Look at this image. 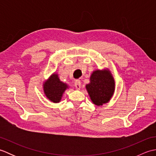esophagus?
Segmentation results:
<instances>
[{
    "label": "esophagus",
    "mask_w": 156,
    "mask_h": 156,
    "mask_svg": "<svg viewBox=\"0 0 156 156\" xmlns=\"http://www.w3.org/2000/svg\"><path fill=\"white\" fill-rule=\"evenodd\" d=\"M74 86H75V87H76V89H77V90H80V88H81V82H80V81L79 80H76Z\"/></svg>",
    "instance_id": "34e87169"
}]
</instances>
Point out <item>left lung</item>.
<instances>
[{
    "mask_svg": "<svg viewBox=\"0 0 156 156\" xmlns=\"http://www.w3.org/2000/svg\"><path fill=\"white\" fill-rule=\"evenodd\" d=\"M92 102L102 106L110 101L115 92V80L108 69H97L91 74L90 83L86 85Z\"/></svg>",
    "mask_w": 156,
    "mask_h": 156,
    "instance_id": "8db88e82",
    "label": "left lung"
}]
</instances>
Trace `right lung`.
Listing matches in <instances>:
<instances>
[{"mask_svg": "<svg viewBox=\"0 0 156 156\" xmlns=\"http://www.w3.org/2000/svg\"><path fill=\"white\" fill-rule=\"evenodd\" d=\"M43 88L47 98L52 102L58 103L60 102L63 94L69 88V86L59 80L58 74L54 73L44 82Z\"/></svg>", "mask_w": 156, "mask_h": 156, "instance_id": "right-lung-1", "label": "right lung"}]
</instances>
